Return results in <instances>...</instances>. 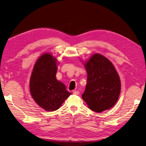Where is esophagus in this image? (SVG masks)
<instances>
[{
	"mask_svg": "<svg viewBox=\"0 0 146 146\" xmlns=\"http://www.w3.org/2000/svg\"><path fill=\"white\" fill-rule=\"evenodd\" d=\"M73 93L74 94V95H78L79 94H80V93H79V91H76V90H73Z\"/></svg>",
	"mask_w": 146,
	"mask_h": 146,
	"instance_id": "34e87169",
	"label": "esophagus"
}]
</instances>
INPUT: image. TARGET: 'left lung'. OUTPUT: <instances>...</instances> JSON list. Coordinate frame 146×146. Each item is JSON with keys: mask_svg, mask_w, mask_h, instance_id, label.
I'll use <instances>...</instances> for the list:
<instances>
[{"mask_svg": "<svg viewBox=\"0 0 146 146\" xmlns=\"http://www.w3.org/2000/svg\"><path fill=\"white\" fill-rule=\"evenodd\" d=\"M84 65L88 78L82 99L93 111L100 113L111 108L121 90L120 77L113 64L105 56L95 53Z\"/></svg>", "mask_w": 146, "mask_h": 146, "instance_id": "obj_1", "label": "left lung"}]
</instances>
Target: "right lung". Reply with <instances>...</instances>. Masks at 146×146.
Wrapping results in <instances>:
<instances>
[{
	"label": "right lung",
	"instance_id": "1",
	"mask_svg": "<svg viewBox=\"0 0 146 146\" xmlns=\"http://www.w3.org/2000/svg\"><path fill=\"white\" fill-rule=\"evenodd\" d=\"M57 60L50 53L38 58L32 71L29 90L37 104L48 111L57 110L71 93L62 82L56 80Z\"/></svg>",
	"mask_w": 146,
	"mask_h": 146
}]
</instances>
